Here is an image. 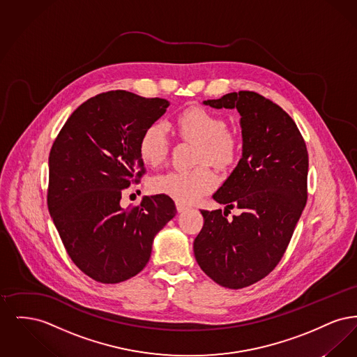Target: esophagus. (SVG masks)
<instances>
[{
    "mask_svg": "<svg viewBox=\"0 0 357 357\" xmlns=\"http://www.w3.org/2000/svg\"><path fill=\"white\" fill-rule=\"evenodd\" d=\"M187 208H188V206H186V204L176 202V211H178V213H183V211H186Z\"/></svg>",
    "mask_w": 357,
    "mask_h": 357,
    "instance_id": "34e87169",
    "label": "esophagus"
}]
</instances>
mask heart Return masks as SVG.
I'll return each mask as SVG.
<instances>
[{
  "mask_svg": "<svg viewBox=\"0 0 357 357\" xmlns=\"http://www.w3.org/2000/svg\"><path fill=\"white\" fill-rule=\"evenodd\" d=\"M226 121L201 107L187 108L175 120V130L185 140L198 144L195 163L213 165L229 169L237 162L241 142L238 136L226 130ZM137 151L147 166H158L167 155L169 139L160 123L149 126L140 136ZM217 183L215 175L206 166L194 170L169 171L150 181L153 194L170 197L181 204H192L210 192Z\"/></svg>",
  "mask_w": 357,
  "mask_h": 357,
  "instance_id": "1",
  "label": "heart"
}]
</instances>
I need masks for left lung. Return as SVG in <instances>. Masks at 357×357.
<instances>
[{"instance_id":"8db88e82","label":"left lung","mask_w":357,"mask_h":357,"mask_svg":"<svg viewBox=\"0 0 357 357\" xmlns=\"http://www.w3.org/2000/svg\"><path fill=\"white\" fill-rule=\"evenodd\" d=\"M204 104L237 108L242 158L213 195L226 204L225 211L201 210L204 223L194 241V255L201 269L221 287L246 288L281 261L305 207V142L280 105L255 92H231ZM233 206L241 214L227 220Z\"/></svg>"}]
</instances>
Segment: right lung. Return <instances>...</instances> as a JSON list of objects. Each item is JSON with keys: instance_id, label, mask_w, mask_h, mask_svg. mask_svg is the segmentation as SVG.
Here are the masks:
<instances>
[{"instance_id": "obj_1", "label": "right lung", "mask_w": 357, "mask_h": 357, "mask_svg": "<svg viewBox=\"0 0 357 357\" xmlns=\"http://www.w3.org/2000/svg\"><path fill=\"white\" fill-rule=\"evenodd\" d=\"M170 102L109 91L83 102L50 153L48 208L73 264L118 284L147 265L155 236L176 214L170 197H143L124 210L121 194L146 172L137 144Z\"/></svg>"}]
</instances>
